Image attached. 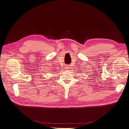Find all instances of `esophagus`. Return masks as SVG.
<instances>
[{"instance_id":"esophagus-1","label":"esophagus","mask_w":129,"mask_h":129,"mask_svg":"<svg viewBox=\"0 0 129 129\" xmlns=\"http://www.w3.org/2000/svg\"><path fill=\"white\" fill-rule=\"evenodd\" d=\"M70 69V68H69V67H68V66H67V67H65V69L67 70V69Z\"/></svg>"}]
</instances>
